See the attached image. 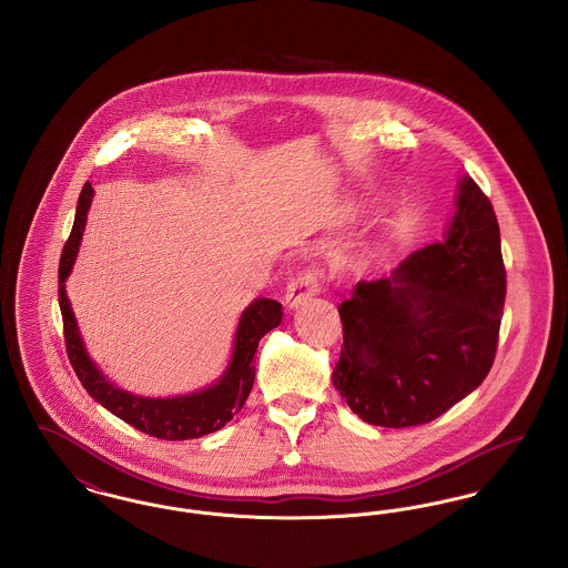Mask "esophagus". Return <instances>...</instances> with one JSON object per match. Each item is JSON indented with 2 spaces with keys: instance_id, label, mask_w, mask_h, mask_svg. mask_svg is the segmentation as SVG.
Returning <instances> with one entry per match:
<instances>
[{
  "instance_id": "34e87169",
  "label": "esophagus",
  "mask_w": 568,
  "mask_h": 568,
  "mask_svg": "<svg viewBox=\"0 0 568 568\" xmlns=\"http://www.w3.org/2000/svg\"><path fill=\"white\" fill-rule=\"evenodd\" d=\"M324 278V271L320 266H311L306 271L297 272L287 285V294H285L287 306L297 308V306L306 304L311 297L317 296L322 292Z\"/></svg>"
}]
</instances>
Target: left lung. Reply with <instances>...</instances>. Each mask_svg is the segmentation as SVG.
I'll return each instance as SVG.
<instances>
[{"mask_svg":"<svg viewBox=\"0 0 568 568\" xmlns=\"http://www.w3.org/2000/svg\"><path fill=\"white\" fill-rule=\"evenodd\" d=\"M507 274L494 209L466 174L440 243L341 302L343 349L332 383L366 424H428L487 377Z\"/></svg>","mask_w":568,"mask_h":568,"instance_id":"obj_1","label":"left lung"}]
</instances>
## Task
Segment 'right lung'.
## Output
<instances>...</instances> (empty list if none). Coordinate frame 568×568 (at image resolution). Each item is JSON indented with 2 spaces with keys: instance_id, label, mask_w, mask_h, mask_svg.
Instances as JSON below:
<instances>
[{
  "instance_id": "add662e5",
  "label": "right lung",
  "mask_w": 568,
  "mask_h": 568,
  "mask_svg": "<svg viewBox=\"0 0 568 568\" xmlns=\"http://www.w3.org/2000/svg\"><path fill=\"white\" fill-rule=\"evenodd\" d=\"M93 200V187L87 183L82 187L77 219L72 234L63 246L61 262H59V308L63 317V334L70 364L81 378L82 387L87 394L109 408L112 415L128 422L140 433L151 434L163 440H187L200 438L204 434L221 430L241 408H243L255 378L253 357L257 353L260 341L271 332L272 327L281 324L283 306L281 302L271 297H255L241 315L234 334V349L227 368L204 389L172 396V398H149L138 396L128 389H121L112 383L98 364L89 357L87 347L82 343L79 322L74 317L70 297L65 292V281L74 268L79 248H81L82 232L87 215Z\"/></svg>"
}]
</instances>
